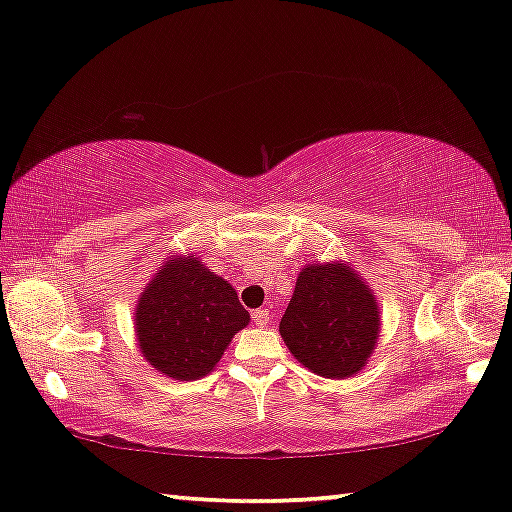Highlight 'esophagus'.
I'll use <instances>...</instances> for the list:
<instances>
[{
  "mask_svg": "<svg viewBox=\"0 0 512 512\" xmlns=\"http://www.w3.org/2000/svg\"><path fill=\"white\" fill-rule=\"evenodd\" d=\"M251 319H254V324H258V326H268L272 317L268 310H254L251 312Z\"/></svg>",
  "mask_w": 512,
  "mask_h": 512,
  "instance_id": "34e87169",
  "label": "esophagus"
}]
</instances>
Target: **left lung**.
Segmentation results:
<instances>
[{
	"instance_id": "left-lung-1",
	"label": "left lung",
	"mask_w": 512,
	"mask_h": 512,
	"mask_svg": "<svg viewBox=\"0 0 512 512\" xmlns=\"http://www.w3.org/2000/svg\"><path fill=\"white\" fill-rule=\"evenodd\" d=\"M380 312L373 293L345 263L300 272L279 333L291 354L321 377H352L373 354Z\"/></svg>"
}]
</instances>
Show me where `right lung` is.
<instances>
[{"instance_id":"1","label":"right lung","mask_w":512,"mask_h":512,"mask_svg":"<svg viewBox=\"0 0 512 512\" xmlns=\"http://www.w3.org/2000/svg\"><path fill=\"white\" fill-rule=\"evenodd\" d=\"M247 324L249 312L233 286L191 256L167 261L137 305V340L146 361L186 382L207 375Z\"/></svg>"}]
</instances>
